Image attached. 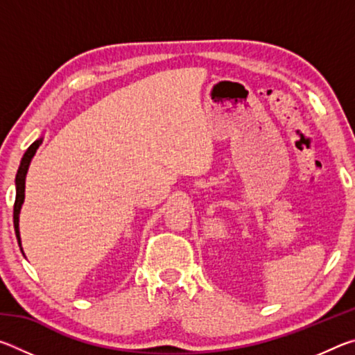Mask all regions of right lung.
<instances>
[{
	"label": "right lung",
	"mask_w": 355,
	"mask_h": 355,
	"mask_svg": "<svg viewBox=\"0 0 355 355\" xmlns=\"http://www.w3.org/2000/svg\"><path fill=\"white\" fill-rule=\"evenodd\" d=\"M44 141V137H40V139L34 141L31 146L28 147V150L23 155L21 158V163L19 171H17V177H15V203H14V228H15V235L17 239H19V245L21 248V239H20V230H19V216H20V209L23 202H25V178H26V173L29 169V164H31V159L33 156L37 152L39 146ZM23 252V249H21Z\"/></svg>",
	"instance_id": "obj_1"
}]
</instances>
